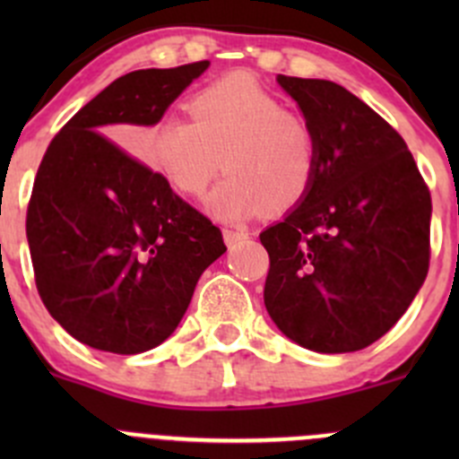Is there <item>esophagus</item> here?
Returning <instances> with one entry per match:
<instances>
[{
	"label": "esophagus",
	"instance_id": "34e87169",
	"mask_svg": "<svg viewBox=\"0 0 459 459\" xmlns=\"http://www.w3.org/2000/svg\"><path fill=\"white\" fill-rule=\"evenodd\" d=\"M248 230L247 229H224V242L229 247H238V244L247 242L248 239Z\"/></svg>",
	"mask_w": 459,
	"mask_h": 459
}]
</instances>
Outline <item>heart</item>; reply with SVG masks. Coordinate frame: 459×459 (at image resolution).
<instances>
[{"mask_svg": "<svg viewBox=\"0 0 459 459\" xmlns=\"http://www.w3.org/2000/svg\"><path fill=\"white\" fill-rule=\"evenodd\" d=\"M191 122L161 117L146 128L142 157L173 191L208 197L220 220L239 221L264 206L289 211L304 200L317 170V135L308 117L248 77H229L188 100Z\"/></svg>", "mask_w": 459, "mask_h": 459, "instance_id": "b5f03b06", "label": "heart"}]
</instances>
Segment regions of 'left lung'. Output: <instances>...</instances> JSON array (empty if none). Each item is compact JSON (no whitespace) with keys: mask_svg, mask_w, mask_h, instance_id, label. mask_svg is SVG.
Returning <instances> with one entry per match:
<instances>
[{"mask_svg":"<svg viewBox=\"0 0 459 459\" xmlns=\"http://www.w3.org/2000/svg\"><path fill=\"white\" fill-rule=\"evenodd\" d=\"M277 82L316 128L317 170L302 204L259 233L271 259L264 304L304 349H367L427 280L429 186L400 133L344 86Z\"/></svg>","mask_w":459,"mask_h":459,"instance_id":"obj_1","label":"left lung"}]
</instances>
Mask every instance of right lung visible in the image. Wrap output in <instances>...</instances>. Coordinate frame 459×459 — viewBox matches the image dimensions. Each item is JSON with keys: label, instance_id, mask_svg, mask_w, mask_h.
Segmentation results:
<instances>
[{"label": "right lung", "instance_id": "add662e5", "mask_svg": "<svg viewBox=\"0 0 459 459\" xmlns=\"http://www.w3.org/2000/svg\"><path fill=\"white\" fill-rule=\"evenodd\" d=\"M206 68L204 59L128 73L46 148L26 238L41 302L82 344L119 355L160 346L182 322L202 273L226 251L206 215L101 133L155 124Z\"/></svg>", "mask_w": 459, "mask_h": 459}]
</instances>
